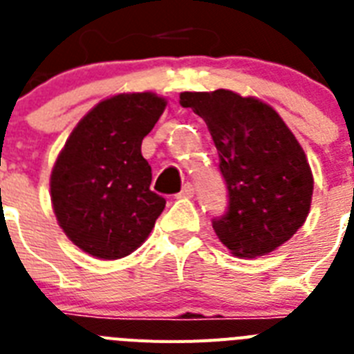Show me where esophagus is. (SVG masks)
Listing matches in <instances>:
<instances>
[{
    "instance_id": "34e87169",
    "label": "esophagus",
    "mask_w": 354,
    "mask_h": 354,
    "mask_svg": "<svg viewBox=\"0 0 354 354\" xmlns=\"http://www.w3.org/2000/svg\"><path fill=\"white\" fill-rule=\"evenodd\" d=\"M192 194H194V185L192 183H185L180 194H178V198H192Z\"/></svg>"
}]
</instances>
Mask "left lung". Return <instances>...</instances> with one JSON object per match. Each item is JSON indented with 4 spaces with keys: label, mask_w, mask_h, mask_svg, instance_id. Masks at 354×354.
I'll return each instance as SVG.
<instances>
[{
    "label": "left lung",
    "mask_w": 354,
    "mask_h": 354,
    "mask_svg": "<svg viewBox=\"0 0 354 354\" xmlns=\"http://www.w3.org/2000/svg\"><path fill=\"white\" fill-rule=\"evenodd\" d=\"M180 104L207 122L219 153L230 201L215 235L239 258L278 250L312 205V169L294 133L270 104L226 88L181 92Z\"/></svg>",
    "instance_id": "1"
}]
</instances>
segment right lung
Here are the masks:
<instances>
[{
  "label": "right lung",
  "instance_id": "1",
  "mask_svg": "<svg viewBox=\"0 0 354 354\" xmlns=\"http://www.w3.org/2000/svg\"><path fill=\"white\" fill-rule=\"evenodd\" d=\"M155 92H124L100 101L71 131L51 171L58 226L71 242L101 260L133 253L165 208L155 194L142 139L164 113Z\"/></svg>",
  "mask_w": 354,
  "mask_h": 354
}]
</instances>
